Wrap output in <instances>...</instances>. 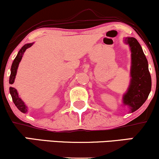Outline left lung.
<instances>
[{
	"label": "left lung",
	"instance_id": "8db88e82",
	"mask_svg": "<svg viewBox=\"0 0 159 159\" xmlns=\"http://www.w3.org/2000/svg\"><path fill=\"white\" fill-rule=\"evenodd\" d=\"M124 43L131 51L130 82L126 92L123 95L122 102L128 106L129 112L139 109L148 98L152 87L148 61L140 43L134 37H125Z\"/></svg>",
	"mask_w": 159,
	"mask_h": 159
}]
</instances>
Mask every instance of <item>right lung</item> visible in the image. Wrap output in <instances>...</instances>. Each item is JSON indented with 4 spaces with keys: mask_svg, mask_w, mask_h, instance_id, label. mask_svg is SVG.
<instances>
[{
    "mask_svg": "<svg viewBox=\"0 0 159 159\" xmlns=\"http://www.w3.org/2000/svg\"><path fill=\"white\" fill-rule=\"evenodd\" d=\"M34 43L25 44L24 46L21 47V48L20 49L19 52H18L17 56H16L15 59H14V61L12 63V66H11V69H10L11 73L10 76V81H9L10 84H12L14 83V81H15L16 75V73H17L18 67H19V63L21 61V58H22L24 53L25 52V51H26L27 48L31 47L32 45H34ZM10 93L11 96H12V101H13V102L15 104L16 106L17 107V108L19 109L21 112L24 113V114H26V113H27V111H28L27 106L25 105V103L24 102L23 100L21 99V97L19 96V93H18L17 90L14 88V87H10Z\"/></svg>",
    "mask_w": 159,
    "mask_h": 159,
    "instance_id": "obj_1",
    "label": "right lung"
}]
</instances>
